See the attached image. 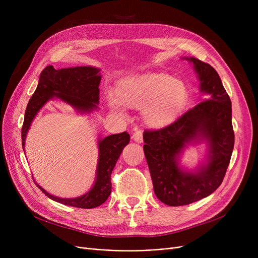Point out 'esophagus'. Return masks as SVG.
Listing matches in <instances>:
<instances>
[{
	"instance_id": "34e87169",
	"label": "esophagus",
	"mask_w": 258,
	"mask_h": 258,
	"mask_svg": "<svg viewBox=\"0 0 258 258\" xmlns=\"http://www.w3.org/2000/svg\"><path fill=\"white\" fill-rule=\"evenodd\" d=\"M132 138H133V140H134L135 142L142 143V142H143V135H142V132L136 128V130H135L134 134H133Z\"/></svg>"
}]
</instances>
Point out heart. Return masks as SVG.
Here are the masks:
<instances>
[{
    "label": "heart",
    "instance_id": "1",
    "mask_svg": "<svg viewBox=\"0 0 258 258\" xmlns=\"http://www.w3.org/2000/svg\"><path fill=\"white\" fill-rule=\"evenodd\" d=\"M114 96L116 100H110L113 111L122 113L120 104L141 110L145 123L160 130L179 118L188 98V90L184 81L167 73H144L119 80Z\"/></svg>",
    "mask_w": 258,
    "mask_h": 258
}]
</instances>
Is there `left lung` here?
<instances>
[{
	"label": "left lung",
	"mask_w": 258,
	"mask_h": 258,
	"mask_svg": "<svg viewBox=\"0 0 258 258\" xmlns=\"http://www.w3.org/2000/svg\"><path fill=\"white\" fill-rule=\"evenodd\" d=\"M192 62L205 100L167 127L145 131L143 151L157 198L168 206L191 204L214 192L222 184L234 146L232 107L222 80L213 68L195 57ZM206 142L208 162L195 172L179 167L187 145Z\"/></svg>",
	"instance_id": "8db88e82"
}]
</instances>
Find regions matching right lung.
<instances>
[{
  "label": "right lung",
  "instance_id": "1",
  "mask_svg": "<svg viewBox=\"0 0 258 258\" xmlns=\"http://www.w3.org/2000/svg\"><path fill=\"white\" fill-rule=\"evenodd\" d=\"M98 68L74 67L55 70L53 66H48L39 75L38 85L26 107L25 119L22 127V145L25 150V141L28 130L36 114L50 99L57 98L73 106L80 113H91L97 110L99 103V84L101 75ZM130 142L127 132L111 135L98 140V162L96 179L91 190L84 196L73 199L54 197L40 187H37L49 199L60 204L91 209L98 207L111 195V174L125 145ZM25 152V151H24Z\"/></svg>",
  "mask_w": 258,
  "mask_h": 258
}]
</instances>
